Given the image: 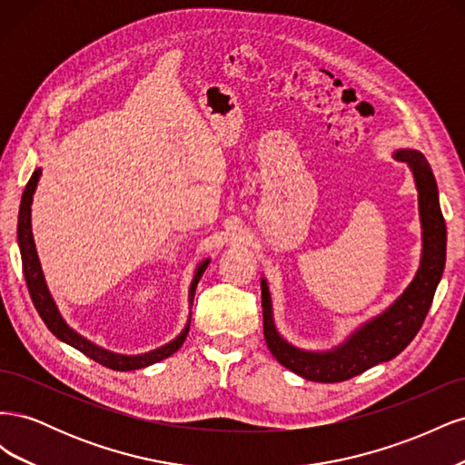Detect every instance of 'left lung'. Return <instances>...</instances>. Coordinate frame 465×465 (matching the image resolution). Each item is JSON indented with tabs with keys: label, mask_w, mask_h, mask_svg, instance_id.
Here are the masks:
<instances>
[{
	"label": "left lung",
	"mask_w": 465,
	"mask_h": 465,
	"mask_svg": "<svg viewBox=\"0 0 465 465\" xmlns=\"http://www.w3.org/2000/svg\"><path fill=\"white\" fill-rule=\"evenodd\" d=\"M393 159L411 168L419 192V215L423 229V252L417 275L382 314L362 323L347 340L331 351H304L287 343L279 335L272 314V297L262 279L263 337L272 355L299 376L312 382H343L378 362L390 361L413 341L423 326L434 291L440 283L446 262V223L439 203V188L423 153L398 149Z\"/></svg>",
	"instance_id": "obj_1"
}]
</instances>
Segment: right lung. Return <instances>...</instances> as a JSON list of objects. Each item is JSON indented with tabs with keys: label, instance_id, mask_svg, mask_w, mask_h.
I'll list each match as a JSON object with an SVG mask.
<instances>
[{
	"label": "right lung",
	"instance_id": "right-lung-1",
	"mask_svg": "<svg viewBox=\"0 0 465 465\" xmlns=\"http://www.w3.org/2000/svg\"><path fill=\"white\" fill-rule=\"evenodd\" d=\"M42 171L36 168L33 173L31 180L26 182V188L23 192V200H21V209H19V223H17V241H19V248H21V260H23V273H25V281L26 287H29L33 304L36 308V312L40 314V318L45 320V323L48 326V330L58 337L60 341L75 347L77 351H81L83 355H87L89 359L96 361L98 364H103L106 369L112 371H137V369H145L149 364L159 362L166 357H171L173 353L182 347L184 343L188 330H190V322L186 323V328L182 330V333L173 340L171 343H166L159 349L149 351V353L143 355H118L112 353V351H106L103 347H98L94 343H91L85 337L79 335L75 330H72L65 323V320L62 318L58 306H55L52 294L46 287L45 275H42V267L38 262V254L35 248V238H33V231H31V203H33V193L36 190L38 178H40ZM209 263V258L205 262H202L195 270L193 281L190 285V304L193 302V294H195V287H198L200 279L205 272V267Z\"/></svg>",
	"mask_w": 465,
	"mask_h": 465
}]
</instances>
